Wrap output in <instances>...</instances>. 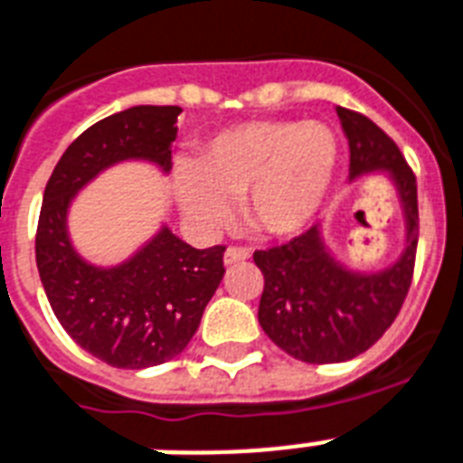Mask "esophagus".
<instances>
[{"mask_svg": "<svg viewBox=\"0 0 463 463\" xmlns=\"http://www.w3.org/2000/svg\"><path fill=\"white\" fill-rule=\"evenodd\" d=\"M251 254L250 250H242V247H228L223 254V264L231 266V264H238V261H247Z\"/></svg>", "mask_w": 463, "mask_h": 463, "instance_id": "esophagus-1", "label": "esophagus"}]
</instances>
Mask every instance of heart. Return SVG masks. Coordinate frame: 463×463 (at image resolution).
I'll use <instances>...</instances> for the list:
<instances>
[{"instance_id":"1","label":"heart","mask_w":463,"mask_h":463,"mask_svg":"<svg viewBox=\"0 0 463 463\" xmlns=\"http://www.w3.org/2000/svg\"><path fill=\"white\" fill-rule=\"evenodd\" d=\"M337 156V137L323 123H238L199 146L193 168L175 173V199L199 228L225 223L231 202L242 199L251 231L290 238L328 197Z\"/></svg>"}]
</instances>
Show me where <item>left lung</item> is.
<instances>
[{
	"instance_id": "8db88e82",
	"label": "left lung",
	"mask_w": 463,
	"mask_h": 463,
	"mask_svg": "<svg viewBox=\"0 0 463 463\" xmlns=\"http://www.w3.org/2000/svg\"><path fill=\"white\" fill-rule=\"evenodd\" d=\"M335 114L349 142V183L388 175L404 219V247L392 264L356 270L333 254L318 223L283 247L254 251L264 273L259 323L278 347L307 364L349 362L381 340L404 304L419 242L416 178L397 145L366 116L345 107Z\"/></svg>"
}]
</instances>
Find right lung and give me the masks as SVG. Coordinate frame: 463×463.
Masks as SVG:
<instances>
[{
  "label": "right lung",
  "instance_id": "1",
  "mask_svg": "<svg viewBox=\"0 0 463 463\" xmlns=\"http://www.w3.org/2000/svg\"><path fill=\"white\" fill-rule=\"evenodd\" d=\"M180 111L140 104L107 116L63 152L44 187L35 238L40 280L63 330L109 366L171 362L193 340L223 280L225 247L194 250L166 223L111 266L88 261L71 238V206L101 173L126 161L171 171Z\"/></svg>",
  "mask_w": 463,
  "mask_h": 463
}]
</instances>
